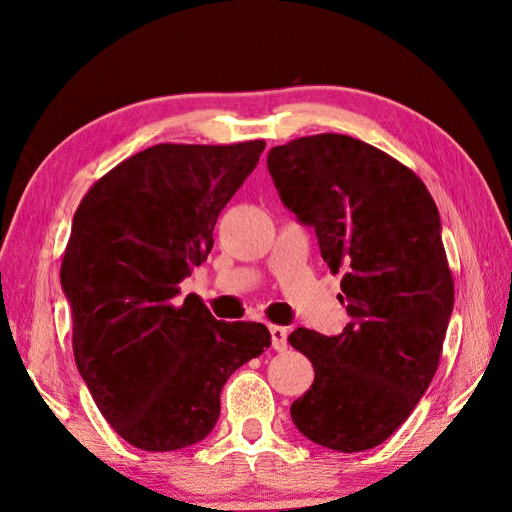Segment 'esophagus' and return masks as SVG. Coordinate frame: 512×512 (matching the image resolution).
Returning a JSON list of instances; mask_svg holds the SVG:
<instances>
[{
    "instance_id": "esophagus-1",
    "label": "esophagus",
    "mask_w": 512,
    "mask_h": 512,
    "mask_svg": "<svg viewBox=\"0 0 512 512\" xmlns=\"http://www.w3.org/2000/svg\"><path fill=\"white\" fill-rule=\"evenodd\" d=\"M270 336H273V347L277 352H284L288 347V330L281 325H270Z\"/></svg>"
}]
</instances>
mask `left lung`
Returning a JSON list of instances; mask_svg holds the SVG:
<instances>
[{
  "label": "left lung",
  "instance_id": "8db88e82",
  "mask_svg": "<svg viewBox=\"0 0 512 512\" xmlns=\"http://www.w3.org/2000/svg\"><path fill=\"white\" fill-rule=\"evenodd\" d=\"M279 198L314 226L323 262L343 270L339 336L297 328L314 383L290 416L308 440L341 453L383 444L436 376L453 312L438 206L409 167L343 134L273 147Z\"/></svg>",
  "mask_w": 512,
  "mask_h": 512
}]
</instances>
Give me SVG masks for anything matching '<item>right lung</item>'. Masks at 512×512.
Segmentation results:
<instances>
[{"label": "right lung", "instance_id": "obj_1", "mask_svg": "<svg viewBox=\"0 0 512 512\" xmlns=\"http://www.w3.org/2000/svg\"><path fill=\"white\" fill-rule=\"evenodd\" d=\"M266 143H162L85 193L61 264L79 374L114 431L143 451L204 440L222 387L270 347L266 325L217 321L178 284L206 262L226 202Z\"/></svg>", "mask_w": 512, "mask_h": 512}]
</instances>
